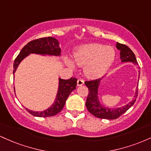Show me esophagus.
I'll use <instances>...</instances> for the list:
<instances>
[{
    "label": "esophagus",
    "instance_id": "1",
    "mask_svg": "<svg viewBox=\"0 0 151 151\" xmlns=\"http://www.w3.org/2000/svg\"><path fill=\"white\" fill-rule=\"evenodd\" d=\"M84 80H83V79H78V80H77V86L83 85V84H84Z\"/></svg>",
    "mask_w": 151,
    "mask_h": 151
}]
</instances>
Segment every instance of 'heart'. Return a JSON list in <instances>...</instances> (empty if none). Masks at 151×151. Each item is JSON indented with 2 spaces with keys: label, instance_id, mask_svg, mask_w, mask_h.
Listing matches in <instances>:
<instances>
[{
  "label": "heart",
  "instance_id": "heart-1",
  "mask_svg": "<svg viewBox=\"0 0 151 151\" xmlns=\"http://www.w3.org/2000/svg\"><path fill=\"white\" fill-rule=\"evenodd\" d=\"M116 58L115 50L112 47L91 43L81 45L75 50L73 61L79 67L84 66V72L89 78H98L104 74ZM67 64L73 67L70 60H67Z\"/></svg>",
  "mask_w": 151,
  "mask_h": 151
}]
</instances>
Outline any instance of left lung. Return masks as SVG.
<instances>
[{"mask_svg": "<svg viewBox=\"0 0 151 151\" xmlns=\"http://www.w3.org/2000/svg\"><path fill=\"white\" fill-rule=\"evenodd\" d=\"M116 48L120 50L121 60L122 62H131L134 63V65H138L136 56L134 53L128 46L126 45L116 43ZM103 77L99 79H93V80L86 81L84 84L88 87L89 93L86 101V106L88 111L94 116L105 119H116L120 116L124 114L128 109L131 108L134 104L136 99L138 96V87H136V93H135L133 99L129 104L119 108H108L101 105L98 99V89L100 85L101 81Z\"/></svg>", "mask_w": 151, "mask_h": 151, "instance_id": "8db88e82", "label": "left lung"}]
</instances>
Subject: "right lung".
Instances as JSON below:
<instances>
[{"mask_svg": "<svg viewBox=\"0 0 151 151\" xmlns=\"http://www.w3.org/2000/svg\"><path fill=\"white\" fill-rule=\"evenodd\" d=\"M59 45L60 43L58 40L52 37L40 38L29 42L23 47L19 55L15 58L13 63V69H14L13 74L16 71L19 64L30 54L35 53L42 55H48L60 56L61 49ZM77 81V79L74 77H71L69 79H62L60 78L56 99L53 104L50 108L42 111H33L26 108L25 109L32 116L37 117H49L56 115L62 110L67 99L70 96L72 91L76 89Z\"/></svg>", "mask_w": 151, "mask_h": 151, "instance_id": "obj_1", "label": "right lung"}]
</instances>
